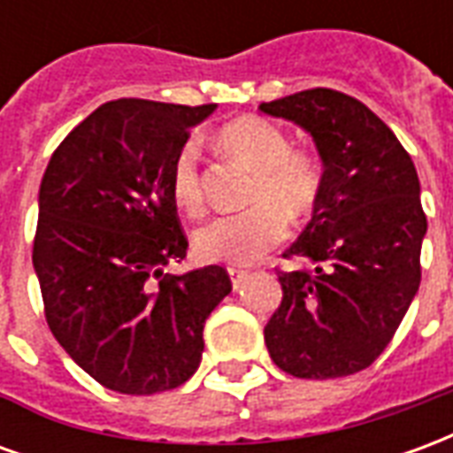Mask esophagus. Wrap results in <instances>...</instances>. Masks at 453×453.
<instances>
[{"mask_svg": "<svg viewBox=\"0 0 453 453\" xmlns=\"http://www.w3.org/2000/svg\"><path fill=\"white\" fill-rule=\"evenodd\" d=\"M227 274H230V281H233V286H235V288L247 279L245 269H237V266H227Z\"/></svg>", "mask_w": 453, "mask_h": 453, "instance_id": "obj_1", "label": "esophagus"}]
</instances>
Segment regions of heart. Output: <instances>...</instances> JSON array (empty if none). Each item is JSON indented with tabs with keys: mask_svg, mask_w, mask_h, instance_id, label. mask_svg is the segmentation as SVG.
I'll return each instance as SVG.
<instances>
[{
	"mask_svg": "<svg viewBox=\"0 0 453 453\" xmlns=\"http://www.w3.org/2000/svg\"><path fill=\"white\" fill-rule=\"evenodd\" d=\"M216 140L227 157L255 172L245 198L252 208L208 220L194 235V250L206 262L247 265L284 240V217L291 223L311 218L323 196V167L311 150L291 148L286 130L262 116L227 120ZM169 191L187 216L203 213L206 194L194 142H184L172 159Z\"/></svg>",
	"mask_w": 453,
	"mask_h": 453,
	"instance_id": "b5f03b06",
	"label": "heart"
}]
</instances>
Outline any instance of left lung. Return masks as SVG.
I'll return each mask as SVG.
<instances>
[{
	"label": "left lung",
	"instance_id": "8db88e82",
	"mask_svg": "<svg viewBox=\"0 0 453 453\" xmlns=\"http://www.w3.org/2000/svg\"><path fill=\"white\" fill-rule=\"evenodd\" d=\"M259 111L311 130L325 187L303 235L284 252L281 305L265 327L266 349L296 379H340L388 347L418 294L427 216L408 150L357 102L315 87Z\"/></svg>",
	"mask_w": 453,
	"mask_h": 453
}]
</instances>
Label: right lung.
<instances>
[{
    "instance_id": "obj_1",
    "label": "right lung",
    "mask_w": 453,
    "mask_h": 453,
    "mask_svg": "<svg viewBox=\"0 0 453 453\" xmlns=\"http://www.w3.org/2000/svg\"><path fill=\"white\" fill-rule=\"evenodd\" d=\"M213 104H102L48 162L34 237L45 323L104 388L152 395L194 376L203 325L230 291L223 266L165 274L188 240L169 169Z\"/></svg>"
}]
</instances>
